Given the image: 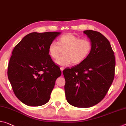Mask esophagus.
I'll return each instance as SVG.
<instances>
[{
  "label": "esophagus",
  "instance_id": "1",
  "mask_svg": "<svg viewBox=\"0 0 126 126\" xmlns=\"http://www.w3.org/2000/svg\"><path fill=\"white\" fill-rule=\"evenodd\" d=\"M60 70H61V71H62V72H63V70H64V67H60Z\"/></svg>",
  "mask_w": 126,
  "mask_h": 126
}]
</instances>
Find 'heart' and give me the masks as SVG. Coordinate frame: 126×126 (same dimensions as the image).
Wrapping results in <instances>:
<instances>
[{
    "label": "heart",
    "instance_id": "obj_1",
    "mask_svg": "<svg viewBox=\"0 0 126 126\" xmlns=\"http://www.w3.org/2000/svg\"><path fill=\"white\" fill-rule=\"evenodd\" d=\"M92 44L87 39H80L71 34L62 35L58 42H52L48 46L49 55L56 59L63 51V55L55 63L60 66H68L73 63L77 65L82 63L90 55Z\"/></svg>",
    "mask_w": 126,
    "mask_h": 126
}]
</instances>
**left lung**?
<instances>
[{"label":"left lung","instance_id":"1","mask_svg":"<svg viewBox=\"0 0 126 126\" xmlns=\"http://www.w3.org/2000/svg\"><path fill=\"white\" fill-rule=\"evenodd\" d=\"M83 33L90 39L92 50L76 66L63 70L67 101L78 108H90L104 98L114 78L115 57L110 42L103 35L93 30Z\"/></svg>","mask_w":126,"mask_h":126}]
</instances>
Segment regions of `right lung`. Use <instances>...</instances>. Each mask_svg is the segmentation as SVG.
<instances>
[{"label":"right lung","mask_w":126,"mask_h":126,"mask_svg":"<svg viewBox=\"0 0 126 126\" xmlns=\"http://www.w3.org/2000/svg\"><path fill=\"white\" fill-rule=\"evenodd\" d=\"M61 32L30 33L15 46L8 67V77L15 95L30 106L44 105L49 100L60 67L48 54L49 44Z\"/></svg>","instance_id":"right-lung-1"}]
</instances>
